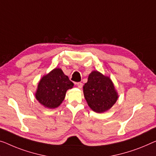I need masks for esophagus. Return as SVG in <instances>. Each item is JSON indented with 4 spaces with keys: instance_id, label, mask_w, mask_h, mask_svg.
I'll return each instance as SVG.
<instances>
[{
    "instance_id": "1",
    "label": "esophagus",
    "mask_w": 156,
    "mask_h": 156,
    "mask_svg": "<svg viewBox=\"0 0 156 156\" xmlns=\"http://www.w3.org/2000/svg\"><path fill=\"white\" fill-rule=\"evenodd\" d=\"M76 85H77L78 87L80 88V89H81V88L83 87V83H80V82L77 83H76Z\"/></svg>"
}]
</instances>
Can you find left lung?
<instances>
[{"mask_svg": "<svg viewBox=\"0 0 156 156\" xmlns=\"http://www.w3.org/2000/svg\"><path fill=\"white\" fill-rule=\"evenodd\" d=\"M83 94L90 108L99 113L108 111L118 99V94L110 77L97 71L90 73L87 82L83 85Z\"/></svg>", "mask_w": 156, "mask_h": 156, "instance_id": "obj_1", "label": "left lung"}]
</instances>
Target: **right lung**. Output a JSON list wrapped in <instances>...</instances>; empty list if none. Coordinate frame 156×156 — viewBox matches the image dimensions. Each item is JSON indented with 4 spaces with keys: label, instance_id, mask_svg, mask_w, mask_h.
I'll use <instances>...</instances> for the list:
<instances>
[{
    "label": "right lung",
    "instance_id": "add662e5",
    "mask_svg": "<svg viewBox=\"0 0 156 156\" xmlns=\"http://www.w3.org/2000/svg\"><path fill=\"white\" fill-rule=\"evenodd\" d=\"M73 87V83L62 69L55 68L41 78L35 96L44 107L55 108L64 101L67 90Z\"/></svg>",
    "mask_w": 156,
    "mask_h": 156
}]
</instances>
